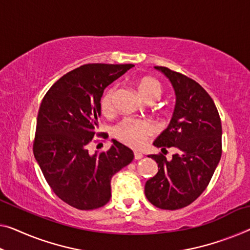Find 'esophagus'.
<instances>
[{"label":"esophagus","instance_id":"34e87169","mask_svg":"<svg viewBox=\"0 0 250 250\" xmlns=\"http://www.w3.org/2000/svg\"><path fill=\"white\" fill-rule=\"evenodd\" d=\"M143 152L140 151H135V159H137V161H139V159L143 158Z\"/></svg>","mask_w":250,"mask_h":250}]
</instances>
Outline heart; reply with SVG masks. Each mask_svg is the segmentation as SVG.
Segmentation results:
<instances>
[{
    "label": "heart",
    "mask_w": 250,
    "mask_h": 250,
    "mask_svg": "<svg viewBox=\"0 0 250 250\" xmlns=\"http://www.w3.org/2000/svg\"><path fill=\"white\" fill-rule=\"evenodd\" d=\"M138 92L141 98L147 102H155L163 93V86L154 77L146 76L140 78L137 83ZM115 86L105 92L101 100V109L103 113L109 114L113 111V98L115 94ZM155 129L150 122L146 120L126 118L114 128V136L122 143L130 147L138 148L154 135Z\"/></svg>",
    "instance_id": "b5f03b06"
}]
</instances>
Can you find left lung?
Here are the masks:
<instances>
[{"mask_svg": "<svg viewBox=\"0 0 250 250\" xmlns=\"http://www.w3.org/2000/svg\"><path fill=\"white\" fill-rule=\"evenodd\" d=\"M168 78L176 103L169 125L156 138L154 146L174 147L170 161L149 155L158 172L146 182L149 202L164 210H177L195 201L210 182L221 158L222 126L211 96L199 83L167 67L155 66Z\"/></svg>", "mask_w": 250, "mask_h": 250, "instance_id": "8db88e82", "label": "left lung"}]
</instances>
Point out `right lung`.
<instances>
[{
  "mask_svg": "<svg viewBox=\"0 0 250 250\" xmlns=\"http://www.w3.org/2000/svg\"><path fill=\"white\" fill-rule=\"evenodd\" d=\"M132 67H78L59 78L40 104L33 155L55 194L80 210L109 202L111 178L133 159L131 149L114 139L101 154L89 155L87 149L99 125L104 89Z\"/></svg>",
  "mask_w": 250,
  "mask_h": 250,
  "instance_id": "1",
  "label": "right lung"
}]
</instances>
